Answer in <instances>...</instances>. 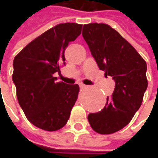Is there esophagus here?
Segmentation results:
<instances>
[{
	"mask_svg": "<svg viewBox=\"0 0 158 158\" xmlns=\"http://www.w3.org/2000/svg\"><path fill=\"white\" fill-rule=\"evenodd\" d=\"M79 87H80L81 89H85V88H87L88 86L85 85H84V84H80V85H79Z\"/></svg>",
	"mask_w": 158,
	"mask_h": 158,
	"instance_id": "1",
	"label": "esophagus"
}]
</instances>
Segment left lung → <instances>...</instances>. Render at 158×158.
<instances>
[{"mask_svg": "<svg viewBox=\"0 0 158 158\" xmlns=\"http://www.w3.org/2000/svg\"><path fill=\"white\" fill-rule=\"evenodd\" d=\"M82 35L105 76H111L115 88L99 113H89L93 130L110 135L124 128L141 106L147 88L146 62L118 31L106 23H88Z\"/></svg>", "mask_w": 158, "mask_h": 158, "instance_id": "1", "label": "left lung"}]
</instances>
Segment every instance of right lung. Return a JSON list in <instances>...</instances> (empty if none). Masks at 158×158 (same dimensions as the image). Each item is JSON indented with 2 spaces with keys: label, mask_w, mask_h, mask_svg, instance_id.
<instances>
[{
  "label": "right lung",
  "mask_w": 158,
  "mask_h": 158,
  "mask_svg": "<svg viewBox=\"0 0 158 158\" xmlns=\"http://www.w3.org/2000/svg\"><path fill=\"white\" fill-rule=\"evenodd\" d=\"M82 24L60 23L26 45L13 60L12 80L26 118L40 129L56 131L65 125L79 86L55 82L53 73L65 65L64 52L80 35Z\"/></svg>",
  "instance_id": "add662e5"
}]
</instances>
